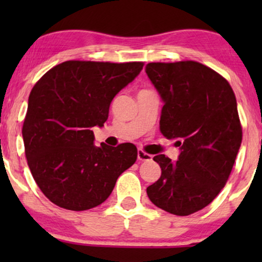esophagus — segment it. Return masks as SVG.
Segmentation results:
<instances>
[{
	"mask_svg": "<svg viewBox=\"0 0 262 262\" xmlns=\"http://www.w3.org/2000/svg\"><path fill=\"white\" fill-rule=\"evenodd\" d=\"M137 159H138V161H151L152 160V156L151 155H149V154H146V152H144L143 151V150H138L137 151Z\"/></svg>",
	"mask_w": 262,
	"mask_h": 262,
	"instance_id": "esophagus-1",
	"label": "esophagus"
}]
</instances>
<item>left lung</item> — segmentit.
<instances>
[{
  "label": "left lung",
  "mask_w": 262,
  "mask_h": 262,
  "mask_svg": "<svg viewBox=\"0 0 262 262\" xmlns=\"http://www.w3.org/2000/svg\"><path fill=\"white\" fill-rule=\"evenodd\" d=\"M145 73L163 101L160 130L180 148L178 161L156 155L161 177L146 188L157 207L188 216L209 205L227 184L242 142L229 82L194 60L149 63Z\"/></svg>",
  "instance_id": "1"
}]
</instances>
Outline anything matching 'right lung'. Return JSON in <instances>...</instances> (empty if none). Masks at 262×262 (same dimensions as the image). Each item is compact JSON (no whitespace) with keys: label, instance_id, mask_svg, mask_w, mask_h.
Wrapping results in <instances>:
<instances>
[{"label":"right lung","instance_id":"obj_1","mask_svg":"<svg viewBox=\"0 0 262 262\" xmlns=\"http://www.w3.org/2000/svg\"><path fill=\"white\" fill-rule=\"evenodd\" d=\"M143 66L67 60L34 84L23 126L25 154L50 202L71 211L98 206L136 162L137 148L132 143L96 146L91 128L103 126L113 98Z\"/></svg>","mask_w":262,"mask_h":262}]
</instances>
